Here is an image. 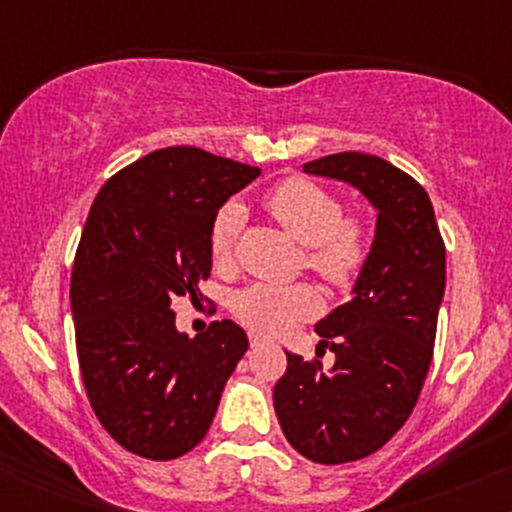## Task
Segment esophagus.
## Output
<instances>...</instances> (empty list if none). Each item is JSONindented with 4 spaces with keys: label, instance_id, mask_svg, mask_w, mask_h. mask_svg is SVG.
Here are the masks:
<instances>
[{
    "label": "esophagus",
    "instance_id": "esophagus-1",
    "mask_svg": "<svg viewBox=\"0 0 512 512\" xmlns=\"http://www.w3.org/2000/svg\"><path fill=\"white\" fill-rule=\"evenodd\" d=\"M262 345H265V338L257 333H250V347H262Z\"/></svg>",
    "mask_w": 512,
    "mask_h": 512
}]
</instances>
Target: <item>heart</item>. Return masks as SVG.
<instances>
[{
  "label": "heart",
  "mask_w": 512,
  "mask_h": 512,
  "mask_svg": "<svg viewBox=\"0 0 512 512\" xmlns=\"http://www.w3.org/2000/svg\"><path fill=\"white\" fill-rule=\"evenodd\" d=\"M265 209L291 238L306 245V267L333 289H347L362 272L369 255V235L359 216H342V201L333 189L306 177H289L269 189ZM245 213L238 204L223 206L209 230L216 265L233 262ZM233 316L260 335H282L301 320L318 316L320 296L308 284L255 282L230 301Z\"/></svg>",
  "instance_id": "heart-1"
}]
</instances>
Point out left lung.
Instances as JSON below:
<instances>
[{
  "instance_id": "left-lung-1",
  "label": "left lung",
  "mask_w": 512,
  "mask_h": 512,
  "mask_svg": "<svg viewBox=\"0 0 512 512\" xmlns=\"http://www.w3.org/2000/svg\"><path fill=\"white\" fill-rule=\"evenodd\" d=\"M303 172L352 184L376 209L352 299L316 325L333 369L286 352L274 386L289 445L311 462L345 464L384 447L418 403L445 296V243L428 192L391 162L338 153L306 162Z\"/></svg>"
}]
</instances>
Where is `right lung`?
<instances>
[{
    "label": "right lung",
    "instance_id": "right-lung-1",
    "mask_svg": "<svg viewBox=\"0 0 512 512\" xmlns=\"http://www.w3.org/2000/svg\"><path fill=\"white\" fill-rule=\"evenodd\" d=\"M257 177L174 145L116 172L89 209L70 282L77 359L99 423L138 457L167 462L199 445L245 355L233 320L179 333L172 299H196L211 277L213 216Z\"/></svg>",
    "mask_w": 512,
    "mask_h": 512
}]
</instances>
